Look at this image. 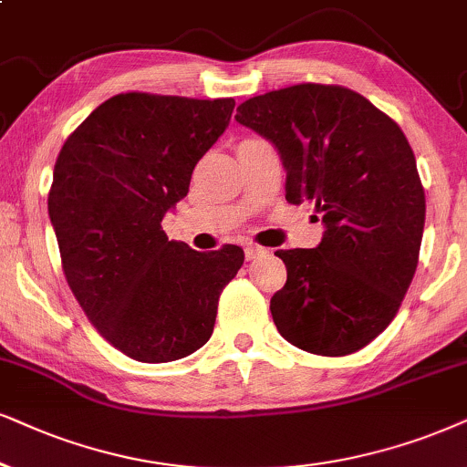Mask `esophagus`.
<instances>
[{"instance_id":"obj_1","label":"esophagus","mask_w":467,"mask_h":467,"mask_svg":"<svg viewBox=\"0 0 467 467\" xmlns=\"http://www.w3.org/2000/svg\"><path fill=\"white\" fill-rule=\"evenodd\" d=\"M265 252H267V250H265V247H261V245H254V244L245 245V258H247V261H254V258L263 256Z\"/></svg>"}]
</instances>
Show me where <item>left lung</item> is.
<instances>
[{
    "label": "left lung",
    "mask_w": 467,
    "mask_h": 467,
    "mask_svg": "<svg viewBox=\"0 0 467 467\" xmlns=\"http://www.w3.org/2000/svg\"><path fill=\"white\" fill-rule=\"evenodd\" d=\"M234 118L275 144L288 202H312L326 223L315 250L275 252L286 265L269 306L277 332L317 356L359 351L397 317L418 267L427 206L410 141L368 99L334 84L247 99Z\"/></svg>",
    "instance_id": "1"
}]
</instances>
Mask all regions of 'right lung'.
Masks as SVG:
<instances>
[{"mask_svg":"<svg viewBox=\"0 0 467 467\" xmlns=\"http://www.w3.org/2000/svg\"><path fill=\"white\" fill-rule=\"evenodd\" d=\"M234 99L122 92L68 135L53 168L49 217L62 271L109 345L138 362H174L211 338L239 245L196 252L161 222L228 127Z\"/></svg>","mask_w":467,"mask_h":467,"instance_id":"obj_1","label":"right lung"}]
</instances>
